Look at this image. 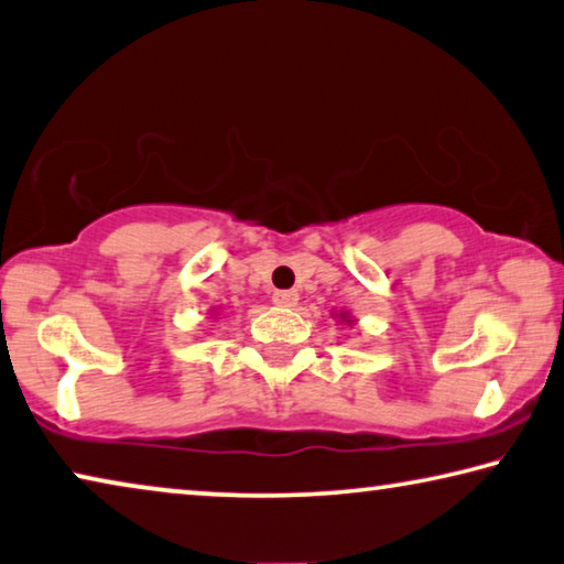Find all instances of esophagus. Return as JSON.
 I'll return each mask as SVG.
<instances>
[{
    "mask_svg": "<svg viewBox=\"0 0 564 564\" xmlns=\"http://www.w3.org/2000/svg\"><path fill=\"white\" fill-rule=\"evenodd\" d=\"M274 305H280V307H294L297 305V292H292V290H280V292H274Z\"/></svg>",
    "mask_w": 564,
    "mask_h": 564,
    "instance_id": "34e87169",
    "label": "esophagus"
}]
</instances>
